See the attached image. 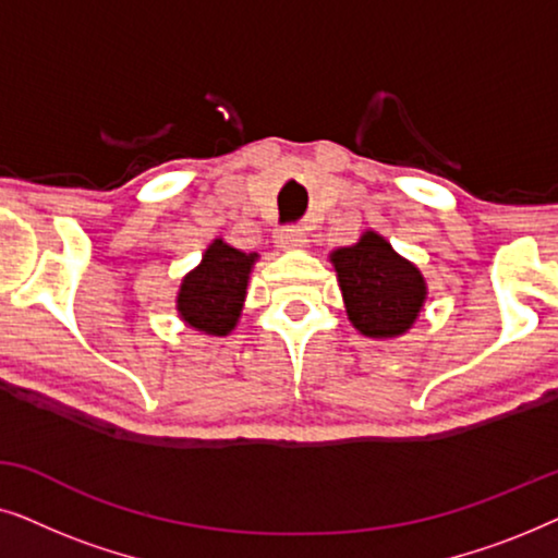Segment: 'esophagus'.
I'll return each instance as SVG.
<instances>
[{
    "mask_svg": "<svg viewBox=\"0 0 558 558\" xmlns=\"http://www.w3.org/2000/svg\"><path fill=\"white\" fill-rule=\"evenodd\" d=\"M274 239H277L279 248H302L304 243H307V235H304L300 226L279 228V231L274 233Z\"/></svg>",
    "mask_w": 558,
    "mask_h": 558,
    "instance_id": "1",
    "label": "esophagus"
}]
</instances>
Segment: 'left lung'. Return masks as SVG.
Returning a JSON list of instances; mask_svg holds the SVG:
<instances>
[{
    "label": "left lung",
    "instance_id": "1",
    "mask_svg": "<svg viewBox=\"0 0 558 558\" xmlns=\"http://www.w3.org/2000/svg\"><path fill=\"white\" fill-rule=\"evenodd\" d=\"M332 264L350 323L363 335L396 338L414 325L426 296L424 279L386 239L368 231L355 246L335 251Z\"/></svg>",
    "mask_w": 558,
    "mask_h": 558
}]
</instances>
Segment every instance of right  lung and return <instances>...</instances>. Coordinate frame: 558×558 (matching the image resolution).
Listing matches in <instances>:
<instances>
[{
    "mask_svg": "<svg viewBox=\"0 0 558 558\" xmlns=\"http://www.w3.org/2000/svg\"><path fill=\"white\" fill-rule=\"evenodd\" d=\"M256 254L213 241L205 251L203 264L190 271L180 287L178 310L182 319L205 335H228L241 315L246 296L248 271Z\"/></svg>",
    "mask_w": 558,
    "mask_h": 558,
    "instance_id": "right-lung-1",
    "label": "right lung"
}]
</instances>
